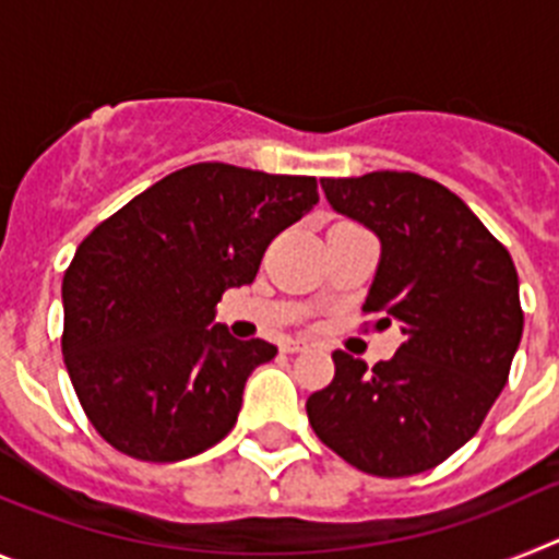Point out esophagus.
<instances>
[{
  "label": "esophagus",
  "mask_w": 559,
  "mask_h": 559,
  "mask_svg": "<svg viewBox=\"0 0 559 559\" xmlns=\"http://www.w3.org/2000/svg\"><path fill=\"white\" fill-rule=\"evenodd\" d=\"M283 349H285V353H302V349H308V344H305V341H299V338H288L283 344Z\"/></svg>",
  "instance_id": "obj_1"
}]
</instances>
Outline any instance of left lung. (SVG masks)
Instances as JSON below:
<instances>
[{
	"mask_svg": "<svg viewBox=\"0 0 559 559\" xmlns=\"http://www.w3.org/2000/svg\"><path fill=\"white\" fill-rule=\"evenodd\" d=\"M330 206L374 231L380 263L364 310L403 344L372 369L335 349V378L308 397L316 437L372 476L431 471L467 442L510 378L523 310L510 251L456 192L417 173L324 179Z\"/></svg>",
	"mask_w": 559,
	"mask_h": 559,
	"instance_id": "obj_1",
	"label": "left lung"
}]
</instances>
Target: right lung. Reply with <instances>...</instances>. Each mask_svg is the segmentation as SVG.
<instances>
[{
  "mask_svg": "<svg viewBox=\"0 0 559 559\" xmlns=\"http://www.w3.org/2000/svg\"><path fill=\"white\" fill-rule=\"evenodd\" d=\"M319 204L313 176L201 162L170 173L78 246L63 274V364L108 445L181 462L235 428L243 386L276 355L215 322L265 249Z\"/></svg>",
  "mask_w": 559,
  "mask_h": 559,
  "instance_id": "1",
  "label": "right lung"
}]
</instances>
